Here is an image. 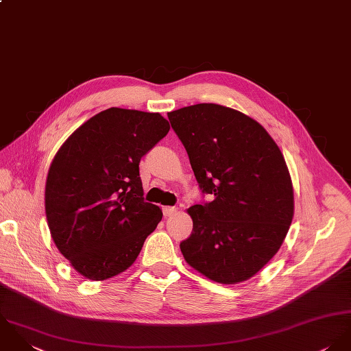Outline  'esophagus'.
I'll return each instance as SVG.
<instances>
[{
    "label": "esophagus",
    "mask_w": 351,
    "mask_h": 351,
    "mask_svg": "<svg viewBox=\"0 0 351 351\" xmlns=\"http://www.w3.org/2000/svg\"><path fill=\"white\" fill-rule=\"evenodd\" d=\"M162 213H164L165 217H169V215H172V214L176 213V208H175V206H165V208L162 209Z\"/></svg>",
    "instance_id": "obj_1"
}]
</instances>
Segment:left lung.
I'll list each match as a JSON object with an SVG mask.
<instances>
[{"label": "left lung", "mask_w": 351, "mask_h": 351, "mask_svg": "<svg viewBox=\"0 0 351 351\" xmlns=\"http://www.w3.org/2000/svg\"><path fill=\"white\" fill-rule=\"evenodd\" d=\"M195 179L213 201L189 209L186 262L209 280H250L278 252L294 213L278 145L262 125L229 107L194 104L168 112Z\"/></svg>", "instance_id": "1"}]
</instances>
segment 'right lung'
I'll return each instance as SVG.
<instances>
[{"instance_id":"add662e5","label":"right lung","mask_w":351,"mask_h":351,"mask_svg":"<svg viewBox=\"0 0 351 351\" xmlns=\"http://www.w3.org/2000/svg\"><path fill=\"white\" fill-rule=\"evenodd\" d=\"M168 132L158 112L112 107L57 152L45 191L47 223L60 252L85 278L128 270L161 221L160 208L143 201L140 161Z\"/></svg>"}]
</instances>
